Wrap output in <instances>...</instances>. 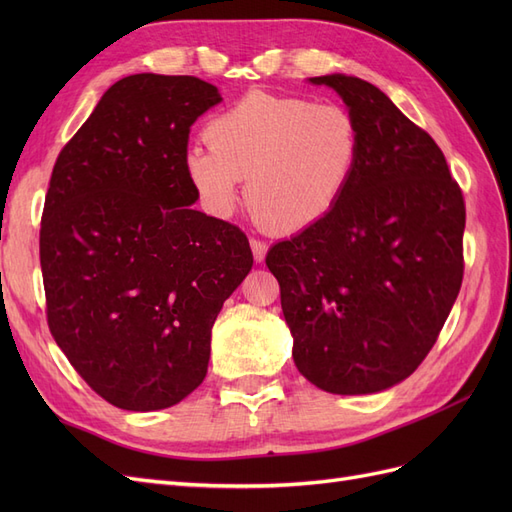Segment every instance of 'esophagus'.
<instances>
[{
    "instance_id": "esophagus-1",
    "label": "esophagus",
    "mask_w": 512,
    "mask_h": 512,
    "mask_svg": "<svg viewBox=\"0 0 512 512\" xmlns=\"http://www.w3.org/2000/svg\"><path fill=\"white\" fill-rule=\"evenodd\" d=\"M250 245H252V252H254V260H256V262L265 260L269 245H267L265 241H260V239H250Z\"/></svg>"
}]
</instances>
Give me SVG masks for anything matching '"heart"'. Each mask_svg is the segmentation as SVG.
<instances>
[{
  "instance_id": "b5f03b06",
  "label": "heart",
  "mask_w": 512,
  "mask_h": 512,
  "mask_svg": "<svg viewBox=\"0 0 512 512\" xmlns=\"http://www.w3.org/2000/svg\"><path fill=\"white\" fill-rule=\"evenodd\" d=\"M209 147L183 156L185 177L213 215H230L245 183L254 220L301 232L342 203L361 160V128L346 106L252 91L205 128Z\"/></svg>"
}]
</instances>
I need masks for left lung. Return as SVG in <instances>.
<instances>
[{"mask_svg": "<svg viewBox=\"0 0 512 512\" xmlns=\"http://www.w3.org/2000/svg\"><path fill=\"white\" fill-rule=\"evenodd\" d=\"M335 89L361 128V160L327 218L275 243L292 359L318 389L369 395L423 363L463 280L466 205L433 138L363 79Z\"/></svg>", "mask_w": 512, "mask_h": 512, "instance_id": "obj_1", "label": "left lung"}]
</instances>
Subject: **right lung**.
Segmentation results:
<instances>
[{
  "label": "right lung",
  "instance_id": "obj_1",
  "mask_svg": "<svg viewBox=\"0 0 512 512\" xmlns=\"http://www.w3.org/2000/svg\"><path fill=\"white\" fill-rule=\"evenodd\" d=\"M196 76L132 74L55 162L40 226L46 320L108 404L151 412L205 380L211 329L250 273V241L196 211L192 123L220 104Z\"/></svg>",
  "mask_w": 512,
  "mask_h": 512
}]
</instances>
